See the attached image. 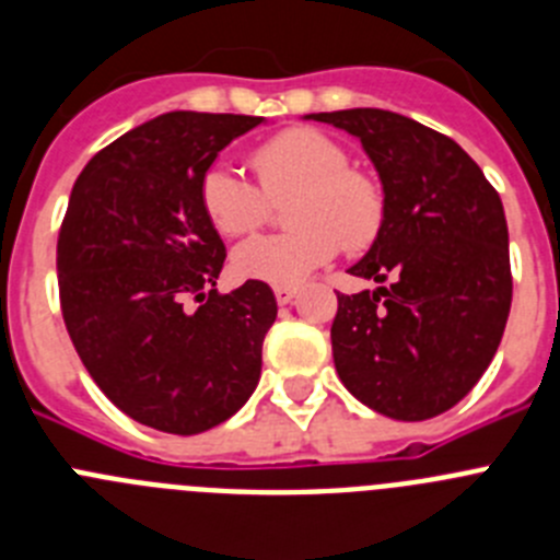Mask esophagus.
<instances>
[{"instance_id":"obj_1","label":"esophagus","mask_w":560,"mask_h":560,"mask_svg":"<svg viewBox=\"0 0 560 560\" xmlns=\"http://www.w3.org/2000/svg\"><path fill=\"white\" fill-rule=\"evenodd\" d=\"M295 292H298V287H292V284H279L273 290V295H276V304L279 306H287L292 301V298H295Z\"/></svg>"}]
</instances>
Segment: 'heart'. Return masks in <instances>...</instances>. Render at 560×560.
Instances as JSON below:
<instances>
[{
  "mask_svg": "<svg viewBox=\"0 0 560 560\" xmlns=\"http://www.w3.org/2000/svg\"><path fill=\"white\" fill-rule=\"evenodd\" d=\"M259 187L212 162L198 179V201L209 223L226 237L256 232L270 201H284L290 232L254 237L232 256L240 279L298 284L328 265L339 248L364 250L386 221V192L378 176L351 165L342 143L310 127L284 129L250 151Z\"/></svg>",
  "mask_w": 560,
  "mask_h": 560,
  "instance_id": "obj_1",
  "label": "heart"
}]
</instances>
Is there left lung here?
Listing matches in <instances>:
<instances>
[{
    "mask_svg": "<svg viewBox=\"0 0 560 560\" xmlns=\"http://www.w3.org/2000/svg\"><path fill=\"white\" fill-rule=\"evenodd\" d=\"M362 140L386 192L378 240L337 292L334 368L353 398L392 420H431L478 384L511 312L503 201L447 135L389 109L312 113Z\"/></svg>",
    "mask_w": 560,
    "mask_h": 560,
    "instance_id": "1",
    "label": "left lung"
}]
</instances>
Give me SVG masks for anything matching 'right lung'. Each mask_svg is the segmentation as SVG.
I'll return each mask as SVG.
<instances>
[{
  "label": "right lung",
  "instance_id": "right-lung-1",
  "mask_svg": "<svg viewBox=\"0 0 560 560\" xmlns=\"http://www.w3.org/2000/svg\"><path fill=\"white\" fill-rule=\"evenodd\" d=\"M259 115L165 113L98 151L68 198L57 284L68 337L124 415L165 433L209 431L262 373L276 320L265 281L223 295L226 245L198 179Z\"/></svg>",
  "mask_w": 560,
  "mask_h": 560
}]
</instances>
